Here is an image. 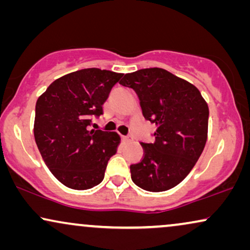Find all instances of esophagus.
<instances>
[{
	"mask_svg": "<svg viewBox=\"0 0 250 250\" xmlns=\"http://www.w3.org/2000/svg\"><path fill=\"white\" fill-rule=\"evenodd\" d=\"M123 140H124L125 142H129L132 140L131 136H123Z\"/></svg>",
	"mask_w": 250,
	"mask_h": 250,
	"instance_id": "esophagus-1",
	"label": "esophagus"
}]
</instances>
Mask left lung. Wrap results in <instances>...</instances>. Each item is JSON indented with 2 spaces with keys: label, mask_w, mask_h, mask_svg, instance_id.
<instances>
[{
  "label": "left lung",
  "mask_w": 250,
  "mask_h": 250,
  "mask_svg": "<svg viewBox=\"0 0 250 250\" xmlns=\"http://www.w3.org/2000/svg\"><path fill=\"white\" fill-rule=\"evenodd\" d=\"M133 88L142 114L157 126L153 143H141L143 158L129 166L132 181L143 190L162 192L186 179L207 141V102L198 88L163 68L126 74L119 82Z\"/></svg>",
  "instance_id": "8db88e82"
}]
</instances>
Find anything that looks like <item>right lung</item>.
<instances>
[{
  "mask_svg": "<svg viewBox=\"0 0 250 250\" xmlns=\"http://www.w3.org/2000/svg\"><path fill=\"white\" fill-rule=\"evenodd\" d=\"M124 74L87 68L58 78L37 99L34 136L51 173L63 186L87 190L102 182L117 151L116 132L88 129L104 114L114 85Z\"/></svg>",
  "mask_w": 250,
  "mask_h": 250,
  "instance_id": "add662e5",
  "label": "right lung"
}]
</instances>
